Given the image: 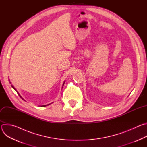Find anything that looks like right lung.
<instances>
[{
  "label": "right lung",
  "mask_w": 147,
  "mask_h": 147,
  "mask_svg": "<svg viewBox=\"0 0 147 147\" xmlns=\"http://www.w3.org/2000/svg\"><path fill=\"white\" fill-rule=\"evenodd\" d=\"M9 82H10V83L11 84V82H10V80H9ZM65 81H64L63 84V86H62V88H63V86H64V84H65ZM11 87H12V88H13V89H14V90H15V91H16V92H17V94H18V95H19V96H20V98H22V99H23L24 100H24V99H23V98L22 97V96H21V95H20V94H19V93L18 92V91H17V90H16V88H14V86H13V85H11ZM52 103H53V102H52ZM51 103H49V104H47V105H41V106H40V107H46V106L49 105H50V104H51Z\"/></svg>",
  "instance_id": "obj_1"
}]
</instances>
